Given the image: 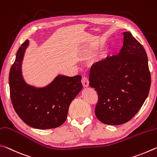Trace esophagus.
<instances>
[{
  "label": "esophagus",
  "instance_id": "34e87169",
  "mask_svg": "<svg viewBox=\"0 0 157 157\" xmlns=\"http://www.w3.org/2000/svg\"><path fill=\"white\" fill-rule=\"evenodd\" d=\"M81 82H82V84H83V87H86L89 86V80H88V78H87V77H86V76L82 77Z\"/></svg>",
  "mask_w": 157,
  "mask_h": 157
}]
</instances>
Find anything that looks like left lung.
I'll return each instance as SVG.
<instances>
[{
	"label": "left lung",
	"instance_id": "8db88e82",
	"mask_svg": "<svg viewBox=\"0 0 157 157\" xmlns=\"http://www.w3.org/2000/svg\"><path fill=\"white\" fill-rule=\"evenodd\" d=\"M123 45L118 55L95 63L90 72V86L97 92V119L105 124L128 122L149 94L151 76L147 54L130 32L123 33Z\"/></svg>",
	"mask_w": 157,
	"mask_h": 157
}]
</instances>
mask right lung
<instances>
[{
  "label": "right lung",
  "mask_w": 157,
  "mask_h": 157,
  "mask_svg": "<svg viewBox=\"0 0 157 157\" xmlns=\"http://www.w3.org/2000/svg\"><path fill=\"white\" fill-rule=\"evenodd\" d=\"M29 45L26 40L19 48L10 69V97L14 110L24 123L34 128H55L67 119L71 101L83 88L81 76L58 75L54 81L41 88L25 83L22 74V62Z\"/></svg>",
  "instance_id": "1"
}]
</instances>
